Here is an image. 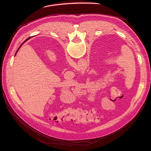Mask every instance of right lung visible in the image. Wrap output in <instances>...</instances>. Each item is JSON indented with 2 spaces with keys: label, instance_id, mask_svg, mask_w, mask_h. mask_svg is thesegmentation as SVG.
Returning <instances> with one entry per match:
<instances>
[{
  "label": "right lung",
  "instance_id": "right-lung-1",
  "mask_svg": "<svg viewBox=\"0 0 151 151\" xmlns=\"http://www.w3.org/2000/svg\"><path fill=\"white\" fill-rule=\"evenodd\" d=\"M30 37H29V38H27V39H26V40H24V42H23V43H22V44H21V45H20V47H19V48H18V50H17V51H18V50H19V48H20V47H21V45H23V44H24V42H26V41H27V40H29V39H30ZM16 53H17V52H16Z\"/></svg>",
  "mask_w": 151,
  "mask_h": 151
}]
</instances>
